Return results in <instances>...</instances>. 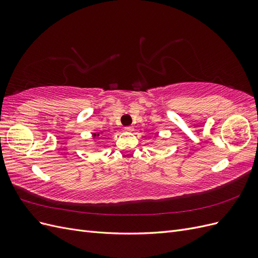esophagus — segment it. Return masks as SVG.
Masks as SVG:
<instances>
[{
    "instance_id": "34e87169",
    "label": "esophagus",
    "mask_w": 258,
    "mask_h": 258,
    "mask_svg": "<svg viewBox=\"0 0 258 258\" xmlns=\"http://www.w3.org/2000/svg\"><path fill=\"white\" fill-rule=\"evenodd\" d=\"M124 131H126V132H132V131H134V128H132L131 126H128V127H124Z\"/></svg>"
}]
</instances>
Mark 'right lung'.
Returning a JSON list of instances; mask_svg holds the SVG:
<instances>
[{
  "instance_id": "1",
  "label": "right lung",
  "mask_w": 258,
  "mask_h": 258,
  "mask_svg": "<svg viewBox=\"0 0 258 258\" xmlns=\"http://www.w3.org/2000/svg\"><path fill=\"white\" fill-rule=\"evenodd\" d=\"M101 135H102V132H99V134H98V132H93V134H92V139H97V138L102 139V136H101Z\"/></svg>"
}]
</instances>
